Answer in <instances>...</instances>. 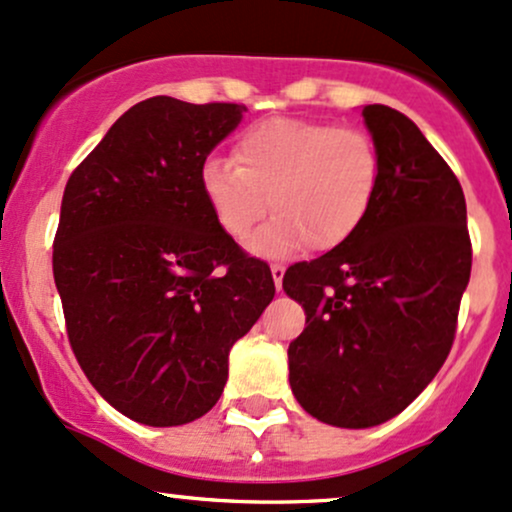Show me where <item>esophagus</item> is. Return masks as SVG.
<instances>
[{
  "instance_id": "esophagus-1",
  "label": "esophagus",
  "mask_w": 512,
  "mask_h": 512,
  "mask_svg": "<svg viewBox=\"0 0 512 512\" xmlns=\"http://www.w3.org/2000/svg\"><path fill=\"white\" fill-rule=\"evenodd\" d=\"M284 274H286L284 264H272V279H274L276 291H281V281H284Z\"/></svg>"
}]
</instances>
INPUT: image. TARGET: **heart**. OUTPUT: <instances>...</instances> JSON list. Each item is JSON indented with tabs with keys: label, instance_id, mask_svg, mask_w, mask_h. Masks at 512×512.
<instances>
[{
	"label": "heart",
	"instance_id": "obj_1",
	"mask_svg": "<svg viewBox=\"0 0 512 512\" xmlns=\"http://www.w3.org/2000/svg\"><path fill=\"white\" fill-rule=\"evenodd\" d=\"M231 158H209L199 187L231 238H243L262 219L269 199L274 216L248 240L260 257H286L305 243L320 252L344 245L366 223L383 182L370 134L332 122L262 120L238 134Z\"/></svg>",
	"mask_w": 512,
	"mask_h": 512
}]
</instances>
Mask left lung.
<instances>
[{"instance_id": "1", "label": "left lung", "mask_w": 512, "mask_h": 512, "mask_svg": "<svg viewBox=\"0 0 512 512\" xmlns=\"http://www.w3.org/2000/svg\"><path fill=\"white\" fill-rule=\"evenodd\" d=\"M363 120L383 161L366 223L284 274L305 310L289 344L291 390L339 428L385 424L436 378L472 272L467 204L443 156L399 110L363 105Z\"/></svg>"}]
</instances>
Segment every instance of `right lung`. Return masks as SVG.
I'll return each mask as SVG.
<instances>
[{
  "mask_svg": "<svg viewBox=\"0 0 512 512\" xmlns=\"http://www.w3.org/2000/svg\"><path fill=\"white\" fill-rule=\"evenodd\" d=\"M245 105H132L64 187L52 272L69 344L110 407L182 426L219 402L228 354L274 298L269 267L221 231L199 170Z\"/></svg>",
  "mask_w": 512,
  "mask_h": 512,
  "instance_id": "obj_1",
  "label": "right lung"
}]
</instances>
